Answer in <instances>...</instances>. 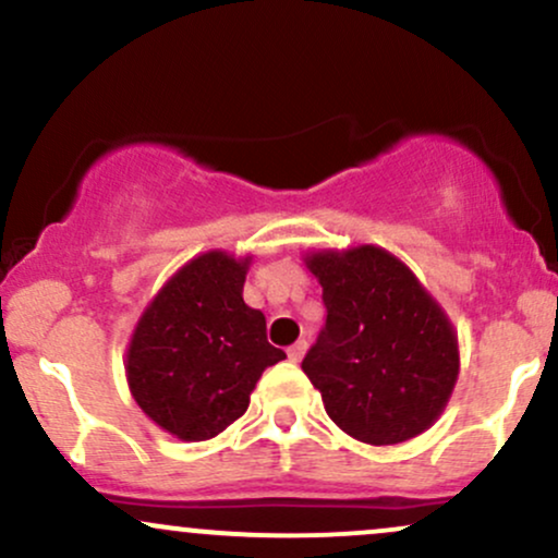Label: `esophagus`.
<instances>
[{"label":"esophagus","instance_id":"34e87169","mask_svg":"<svg viewBox=\"0 0 558 558\" xmlns=\"http://www.w3.org/2000/svg\"><path fill=\"white\" fill-rule=\"evenodd\" d=\"M304 354H306V341H304V338H299L296 343L288 345V360H291V362H301V356H304Z\"/></svg>","mask_w":558,"mask_h":558}]
</instances>
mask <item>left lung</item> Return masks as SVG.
Returning a JSON list of instances; mask_svg holds the SVG:
<instances>
[{"instance_id": "left-lung-1", "label": "left lung", "mask_w": 558, "mask_h": 558, "mask_svg": "<svg viewBox=\"0 0 558 558\" xmlns=\"http://www.w3.org/2000/svg\"><path fill=\"white\" fill-rule=\"evenodd\" d=\"M328 310L301 369L351 438L393 446L444 414L459 377V341L433 293L399 257L362 243L304 257Z\"/></svg>"}]
</instances>
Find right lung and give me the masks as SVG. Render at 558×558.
Returning a JSON list of instances; mask_svg holds the SVG:
<instances>
[{
	"instance_id": "right-lung-1",
	"label": "right lung",
	"mask_w": 558,
	"mask_h": 558,
	"mask_svg": "<svg viewBox=\"0 0 558 558\" xmlns=\"http://www.w3.org/2000/svg\"><path fill=\"white\" fill-rule=\"evenodd\" d=\"M252 257L213 248L178 270L141 312L125 377L141 412L181 440H209L248 409L267 367L265 315L243 301Z\"/></svg>"
}]
</instances>
